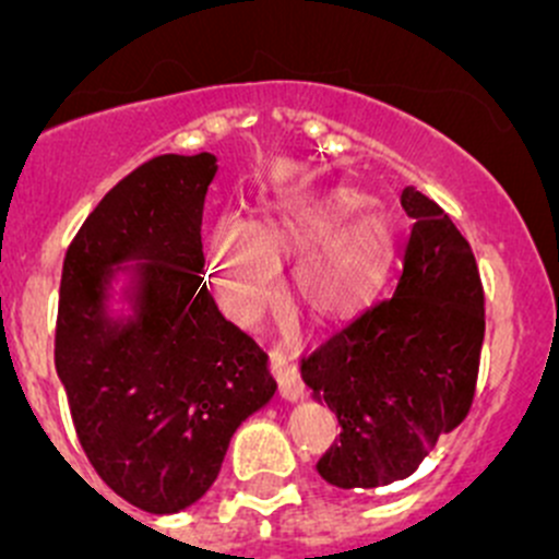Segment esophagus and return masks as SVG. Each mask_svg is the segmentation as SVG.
<instances>
[{
	"label": "esophagus",
	"mask_w": 559,
	"mask_h": 559,
	"mask_svg": "<svg viewBox=\"0 0 559 559\" xmlns=\"http://www.w3.org/2000/svg\"><path fill=\"white\" fill-rule=\"evenodd\" d=\"M267 357H270V370H273L275 381H278L281 394H284L286 400H292V403H295V400H300L302 394H306V384H302V379H300V373H297L295 365H292L289 359L278 352V348L267 352Z\"/></svg>",
	"instance_id": "1"
}]
</instances>
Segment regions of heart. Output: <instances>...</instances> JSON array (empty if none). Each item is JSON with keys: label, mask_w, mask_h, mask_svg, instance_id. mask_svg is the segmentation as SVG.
I'll return each instance as SVG.
<instances>
[{"label": "heart", "mask_w": 559, "mask_h": 559, "mask_svg": "<svg viewBox=\"0 0 559 559\" xmlns=\"http://www.w3.org/2000/svg\"><path fill=\"white\" fill-rule=\"evenodd\" d=\"M394 224L370 211L354 189L286 202L251 224L227 216L213 227L207 259L211 289L222 311L253 324L275 300V270L292 264V295L316 319H343L368 306L394 257Z\"/></svg>", "instance_id": "1"}]
</instances>
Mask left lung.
Returning a JSON list of instances; mask_svg holds the SVG:
<instances>
[{
  "instance_id": "1",
  "label": "left lung",
  "mask_w": 559,
  "mask_h": 559,
  "mask_svg": "<svg viewBox=\"0 0 559 559\" xmlns=\"http://www.w3.org/2000/svg\"><path fill=\"white\" fill-rule=\"evenodd\" d=\"M400 202L414 227L394 295L302 359V379L341 425L316 465L341 489L408 478L476 397L484 286L473 248L414 186Z\"/></svg>"
}]
</instances>
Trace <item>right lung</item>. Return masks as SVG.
<instances>
[{
	"label": "right lung",
	"instance_id": "obj_1",
	"mask_svg": "<svg viewBox=\"0 0 559 559\" xmlns=\"http://www.w3.org/2000/svg\"><path fill=\"white\" fill-rule=\"evenodd\" d=\"M216 156H154L118 180L67 248L56 370L78 441L134 509L173 514L222 471L229 438L275 392L267 354L207 292L202 205ZM140 258L139 321L116 328L106 267Z\"/></svg>",
	"mask_w": 559,
	"mask_h": 559
}]
</instances>
